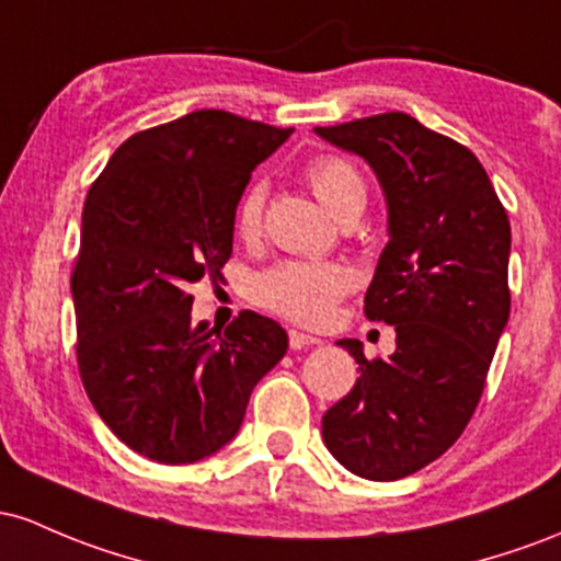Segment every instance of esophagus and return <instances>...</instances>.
Instances as JSON below:
<instances>
[{
	"mask_svg": "<svg viewBox=\"0 0 561 561\" xmlns=\"http://www.w3.org/2000/svg\"><path fill=\"white\" fill-rule=\"evenodd\" d=\"M288 344H291V350H307V347H318L320 339L310 336V333H305V331L291 329L288 331Z\"/></svg>",
	"mask_w": 561,
	"mask_h": 561,
	"instance_id": "esophagus-1",
	"label": "esophagus"
}]
</instances>
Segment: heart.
Here are the masks:
<instances>
[{
    "instance_id": "heart-1",
    "label": "heart",
    "mask_w": 561,
    "mask_h": 561,
    "mask_svg": "<svg viewBox=\"0 0 561 561\" xmlns=\"http://www.w3.org/2000/svg\"><path fill=\"white\" fill-rule=\"evenodd\" d=\"M307 185L314 198L333 217L365 206L368 185L360 169L344 156H318L305 169ZM264 187L256 182L238 204L236 228L243 238H254L262 225ZM355 286V273L339 262H280L264 270L251 283V299L264 310L294 320V323L320 325L331 318L336 301Z\"/></svg>"
}]
</instances>
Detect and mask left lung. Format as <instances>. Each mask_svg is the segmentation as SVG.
<instances>
[{"label": "left lung", "mask_w": 561, "mask_h": 561, "mask_svg": "<svg viewBox=\"0 0 561 561\" xmlns=\"http://www.w3.org/2000/svg\"><path fill=\"white\" fill-rule=\"evenodd\" d=\"M360 156L387 201V247L365 291V314L394 325L398 350L360 365L347 398L323 416L331 456L365 480L424 469L461 437L508 323L512 228L469 148L408 113L314 127Z\"/></svg>", "instance_id": "obj_1"}]
</instances>
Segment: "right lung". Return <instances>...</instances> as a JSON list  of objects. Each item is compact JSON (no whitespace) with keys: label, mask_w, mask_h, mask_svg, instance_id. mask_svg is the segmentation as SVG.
I'll return each mask as SVG.
<instances>
[{"label":"right lung","mask_w":561,"mask_h":561,"mask_svg":"<svg viewBox=\"0 0 561 561\" xmlns=\"http://www.w3.org/2000/svg\"><path fill=\"white\" fill-rule=\"evenodd\" d=\"M294 129L196 111L131 135L94 180L71 275L79 370L98 416L159 463H196L241 430L288 350L273 318L191 323L187 288L222 275L251 172Z\"/></svg>","instance_id":"1"}]
</instances>
